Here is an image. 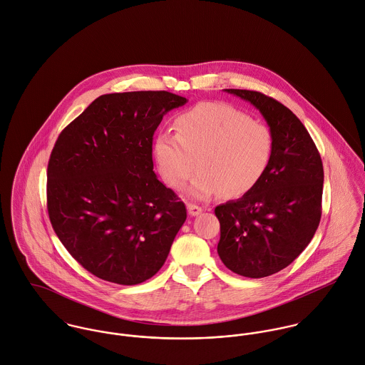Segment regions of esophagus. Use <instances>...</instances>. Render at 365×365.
Listing matches in <instances>:
<instances>
[{
	"label": "esophagus",
	"mask_w": 365,
	"mask_h": 365,
	"mask_svg": "<svg viewBox=\"0 0 365 365\" xmlns=\"http://www.w3.org/2000/svg\"><path fill=\"white\" fill-rule=\"evenodd\" d=\"M187 210H188V214L191 215V217H197V215H200L204 210H202V207H198V205H195V204H188L187 205Z\"/></svg>",
	"instance_id": "34e87169"
}]
</instances>
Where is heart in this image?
Masks as SVG:
<instances>
[{"instance_id": "obj_1", "label": "heart", "mask_w": 365, "mask_h": 365, "mask_svg": "<svg viewBox=\"0 0 365 365\" xmlns=\"http://www.w3.org/2000/svg\"><path fill=\"white\" fill-rule=\"evenodd\" d=\"M174 130L175 134L155 135L153 157L163 180L174 190H182L198 167L190 188L195 200L205 201L220 192L245 195L272 163L270 127L228 103H198L175 118Z\"/></svg>"}]
</instances>
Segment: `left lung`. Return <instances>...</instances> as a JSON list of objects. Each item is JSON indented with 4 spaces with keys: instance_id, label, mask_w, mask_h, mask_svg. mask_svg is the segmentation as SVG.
Segmentation results:
<instances>
[{
    "instance_id": "8db88e82",
    "label": "left lung",
    "mask_w": 365,
    "mask_h": 365,
    "mask_svg": "<svg viewBox=\"0 0 365 365\" xmlns=\"http://www.w3.org/2000/svg\"><path fill=\"white\" fill-rule=\"evenodd\" d=\"M225 92L250 102L274 138L272 163L260 182L242 198L215 208L221 260L241 276L259 279L289 266L314 237L322 218L323 163L303 123L280 102L255 91Z\"/></svg>"
}]
</instances>
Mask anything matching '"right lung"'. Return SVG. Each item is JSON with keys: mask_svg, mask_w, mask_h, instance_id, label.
<instances>
[{"mask_svg": "<svg viewBox=\"0 0 365 365\" xmlns=\"http://www.w3.org/2000/svg\"><path fill=\"white\" fill-rule=\"evenodd\" d=\"M187 99L165 91L102 95L59 134L48 163L55 234L88 272L138 284L164 264L187 220L153 168V135Z\"/></svg>", "mask_w": 365, "mask_h": 365, "instance_id": "1", "label": "right lung"}]
</instances>
